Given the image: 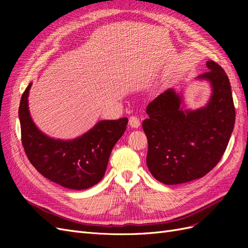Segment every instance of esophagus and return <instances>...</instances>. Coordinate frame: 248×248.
Returning <instances> with one entry per match:
<instances>
[{
    "mask_svg": "<svg viewBox=\"0 0 248 248\" xmlns=\"http://www.w3.org/2000/svg\"><path fill=\"white\" fill-rule=\"evenodd\" d=\"M128 123H129L130 127H132V128H139L140 125V119L138 117H136V116H131L129 118V122Z\"/></svg>",
    "mask_w": 248,
    "mask_h": 248,
    "instance_id": "1",
    "label": "esophagus"
}]
</instances>
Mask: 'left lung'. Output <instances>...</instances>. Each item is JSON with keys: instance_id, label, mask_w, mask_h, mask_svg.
<instances>
[{"instance_id": "left-lung-1", "label": "left lung", "mask_w": 248, "mask_h": 248, "mask_svg": "<svg viewBox=\"0 0 248 248\" xmlns=\"http://www.w3.org/2000/svg\"><path fill=\"white\" fill-rule=\"evenodd\" d=\"M199 79L212 95L206 107L182 108V95L168 89L147 107L142 122L148 140L147 166L159 182L175 185L204 177L219 162L234 129L236 111L229 78L214 61Z\"/></svg>"}]
</instances>
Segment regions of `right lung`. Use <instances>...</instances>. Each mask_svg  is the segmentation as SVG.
Masks as SVG:
<instances>
[{
	"label": "right lung",
	"mask_w": 248,
	"mask_h": 248,
	"mask_svg": "<svg viewBox=\"0 0 248 248\" xmlns=\"http://www.w3.org/2000/svg\"><path fill=\"white\" fill-rule=\"evenodd\" d=\"M30 82L21 96L18 117L21 142L28 159L40 174L69 189L82 190L98 183L106 174L116 142L126 130L128 119L103 120L82 136L56 140L41 132L30 115Z\"/></svg>",
	"instance_id": "add662e5"
}]
</instances>
